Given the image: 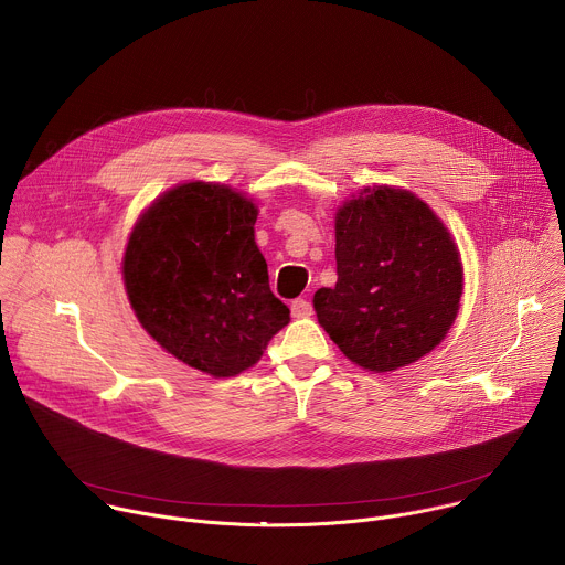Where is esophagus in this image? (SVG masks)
Returning <instances> with one entry per match:
<instances>
[{
    "label": "esophagus",
    "mask_w": 565,
    "mask_h": 565,
    "mask_svg": "<svg viewBox=\"0 0 565 565\" xmlns=\"http://www.w3.org/2000/svg\"><path fill=\"white\" fill-rule=\"evenodd\" d=\"M290 310H292V317L301 319V317L312 315V303H310L308 299H295V301L290 303Z\"/></svg>",
    "instance_id": "1"
}]
</instances>
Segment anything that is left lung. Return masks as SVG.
Masks as SVG:
<instances>
[{
  "instance_id": "8db88e82",
  "label": "left lung",
  "mask_w": 565,
  "mask_h": 565,
  "mask_svg": "<svg viewBox=\"0 0 565 565\" xmlns=\"http://www.w3.org/2000/svg\"><path fill=\"white\" fill-rule=\"evenodd\" d=\"M335 288L312 297L319 324L362 369L407 366L445 340L460 308L462 264L443 221L416 194L366 188L335 214Z\"/></svg>"
}]
</instances>
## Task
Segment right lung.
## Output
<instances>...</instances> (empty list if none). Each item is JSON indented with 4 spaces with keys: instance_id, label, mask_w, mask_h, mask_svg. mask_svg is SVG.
I'll return each instance as SVG.
<instances>
[{
    "instance_id": "obj_1",
    "label": "right lung",
    "mask_w": 565,
    "mask_h": 565,
    "mask_svg": "<svg viewBox=\"0 0 565 565\" xmlns=\"http://www.w3.org/2000/svg\"><path fill=\"white\" fill-rule=\"evenodd\" d=\"M257 207L218 183H183L156 199L122 259L142 329L177 360L214 377L257 364L288 321L255 244Z\"/></svg>"
}]
</instances>
